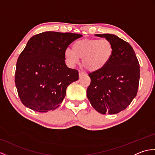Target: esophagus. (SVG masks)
<instances>
[{"instance_id": "esophagus-1", "label": "esophagus", "mask_w": 155, "mask_h": 155, "mask_svg": "<svg viewBox=\"0 0 155 155\" xmlns=\"http://www.w3.org/2000/svg\"><path fill=\"white\" fill-rule=\"evenodd\" d=\"M78 74H79V77H81L82 76H83L84 74V72H83V71H78Z\"/></svg>"}]
</instances>
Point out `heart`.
<instances>
[{
    "label": "heart",
    "mask_w": 155,
    "mask_h": 155,
    "mask_svg": "<svg viewBox=\"0 0 155 155\" xmlns=\"http://www.w3.org/2000/svg\"><path fill=\"white\" fill-rule=\"evenodd\" d=\"M114 54V47L106 38H86L76 41L72 50L64 51L66 62L73 67L82 58L84 68L89 71H98L109 63Z\"/></svg>",
    "instance_id": "obj_1"
}]
</instances>
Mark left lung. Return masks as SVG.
I'll return each mask as SVG.
<instances>
[{"instance_id": "left-lung-1", "label": "left lung", "mask_w": 155, "mask_h": 155, "mask_svg": "<svg viewBox=\"0 0 155 155\" xmlns=\"http://www.w3.org/2000/svg\"><path fill=\"white\" fill-rule=\"evenodd\" d=\"M109 40L114 47L113 58L101 71L90 72L87 98L101 114H117L124 110L137 96L140 65L129 43L111 34L96 35Z\"/></svg>"}]
</instances>
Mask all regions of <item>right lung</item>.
<instances>
[{
  "mask_svg": "<svg viewBox=\"0 0 155 155\" xmlns=\"http://www.w3.org/2000/svg\"><path fill=\"white\" fill-rule=\"evenodd\" d=\"M80 34L47 31L35 35L16 62L15 85L22 103L44 113L60 106L78 72L65 64L64 51Z\"/></svg>",
  "mask_w": 155,
  "mask_h": 155,
  "instance_id": "1",
  "label": "right lung"
}]
</instances>
